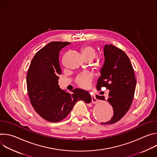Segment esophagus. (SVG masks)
I'll use <instances>...</instances> for the list:
<instances>
[{"label": "esophagus", "instance_id": "obj_1", "mask_svg": "<svg viewBox=\"0 0 157 157\" xmlns=\"http://www.w3.org/2000/svg\"><path fill=\"white\" fill-rule=\"evenodd\" d=\"M91 98H92V103L93 104H96L97 102V99L96 98V96L94 94L91 95Z\"/></svg>", "mask_w": 157, "mask_h": 157}]
</instances>
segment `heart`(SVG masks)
<instances>
[{"mask_svg": "<svg viewBox=\"0 0 157 157\" xmlns=\"http://www.w3.org/2000/svg\"><path fill=\"white\" fill-rule=\"evenodd\" d=\"M82 55L84 59L88 58L92 61L97 57V52L95 48L89 44L83 46L81 49ZM93 79L92 75L89 73H82L77 76L76 82L82 87L86 88L90 85Z\"/></svg>", "mask_w": 157, "mask_h": 157, "instance_id": "b5f03b06", "label": "heart"}]
</instances>
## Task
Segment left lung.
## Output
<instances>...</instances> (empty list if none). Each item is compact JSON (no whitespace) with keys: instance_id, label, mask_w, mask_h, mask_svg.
Instances as JSON below:
<instances>
[{"instance_id":"left-lung-1","label":"left lung","mask_w":157,"mask_h":157,"mask_svg":"<svg viewBox=\"0 0 157 157\" xmlns=\"http://www.w3.org/2000/svg\"><path fill=\"white\" fill-rule=\"evenodd\" d=\"M105 61L101 70L96 87H105L109 90L107 102L114 110L113 117L102 124H113L121 120L128 110L133 99L137 81L130 61L121 49L112 44L104 48ZM96 98L104 100L103 96Z\"/></svg>"}]
</instances>
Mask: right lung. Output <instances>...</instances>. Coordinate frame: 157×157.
<instances>
[{
	"label": "right lung",
	"instance_id": "right-lung-1",
	"mask_svg": "<svg viewBox=\"0 0 157 157\" xmlns=\"http://www.w3.org/2000/svg\"><path fill=\"white\" fill-rule=\"evenodd\" d=\"M71 43L52 41L40 50L33 58L27 75V86L30 102L44 119L58 122L67 117L76 102H91L87 91L76 88L71 93L58 85L61 74L59 61L60 50Z\"/></svg>",
	"mask_w": 157,
	"mask_h": 157
}]
</instances>
